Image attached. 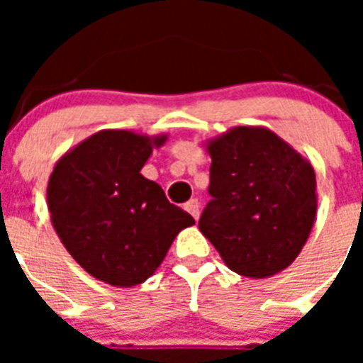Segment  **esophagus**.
I'll return each mask as SVG.
<instances>
[{
  "mask_svg": "<svg viewBox=\"0 0 363 363\" xmlns=\"http://www.w3.org/2000/svg\"><path fill=\"white\" fill-rule=\"evenodd\" d=\"M184 211H188V213H190V215H192L194 218L198 220L199 218V201L198 199H190L188 203H184Z\"/></svg>",
  "mask_w": 363,
  "mask_h": 363,
  "instance_id": "34e87169",
  "label": "esophagus"
}]
</instances>
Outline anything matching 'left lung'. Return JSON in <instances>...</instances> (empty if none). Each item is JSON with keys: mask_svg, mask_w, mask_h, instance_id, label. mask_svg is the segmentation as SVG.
Returning <instances> with one entry per match:
<instances>
[{"mask_svg": "<svg viewBox=\"0 0 363 363\" xmlns=\"http://www.w3.org/2000/svg\"><path fill=\"white\" fill-rule=\"evenodd\" d=\"M209 194L199 232L224 264L248 279L286 269L316 218V175L307 158L264 125L209 139Z\"/></svg>", "mask_w": 363, "mask_h": 363, "instance_id": "8db88e82", "label": "left lung"}]
</instances>
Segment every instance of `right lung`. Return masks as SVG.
Instances as JSON below:
<instances>
[{
  "label": "right lung",
  "mask_w": 363,
  "mask_h": 363,
  "mask_svg": "<svg viewBox=\"0 0 363 363\" xmlns=\"http://www.w3.org/2000/svg\"><path fill=\"white\" fill-rule=\"evenodd\" d=\"M167 133L101 130L56 162L47 186L50 220L82 269L111 286L154 275L179 232L196 220L141 175Z\"/></svg>",
  "instance_id": "add662e5"
}]
</instances>
